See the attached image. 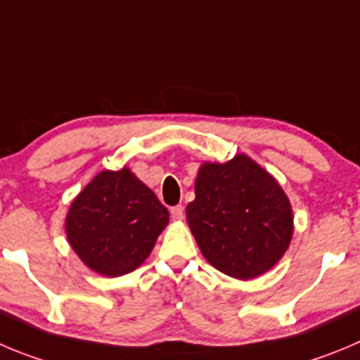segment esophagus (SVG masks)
I'll return each mask as SVG.
<instances>
[{"mask_svg":"<svg viewBox=\"0 0 360 360\" xmlns=\"http://www.w3.org/2000/svg\"><path fill=\"white\" fill-rule=\"evenodd\" d=\"M170 214H172L174 220H177V221L183 220V218H184V207L181 206V204H179V206H174L172 210H170Z\"/></svg>","mask_w":360,"mask_h":360,"instance_id":"obj_1","label":"esophagus"}]
</instances>
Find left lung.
I'll return each mask as SVG.
<instances>
[{"label":"left lung","instance_id":"obj_1","mask_svg":"<svg viewBox=\"0 0 360 360\" xmlns=\"http://www.w3.org/2000/svg\"><path fill=\"white\" fill-rule=\"evenodd\" d=\"M186 220L207 263L241 281L275 266L293 236L286 193L245 154L200 167Z\"/></svg>","mask_w":360,"mask_h":360}]
</instances>
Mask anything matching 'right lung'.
<instances>
[{"mask_svg": "<svg viewBox=\"0 0 360 360\" xmlns=\"http://www.w3.org/2000/svg\"><path fill=\"white\" fill-rule=\"evenodd\" d=\"M169 211L127 167L103 170L72 200L65 233L79 259L106 277L136 270L149 257Z\"/></svg>", "mask_w": 360, "mask_h": 360, "instance_id": "add662e5", "label": "right lung"}]
</instances>
